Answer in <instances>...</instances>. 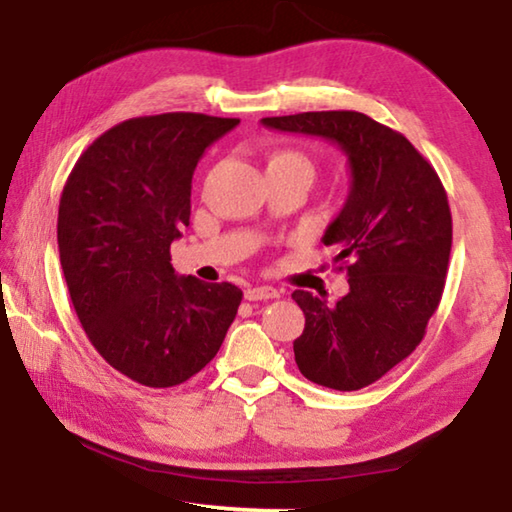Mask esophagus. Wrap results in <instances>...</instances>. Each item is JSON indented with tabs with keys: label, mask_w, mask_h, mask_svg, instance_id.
Wrapping results in <instances>:
<instances>
[{
	"label": "esophagus",
	"mask_w": 512,
	"mask_h": 512,
	"mask_svg": "<svg viewBox=\"0 0 512 512\" xmlns=\"http://www.w3.org/2000/svg\"><path fill=\"white\" fill-rule=\"evenodd\" d=\"M279 297V290L272 286H254L245 290L247 301H265V299H276Z\"/></svg>",
	"instance_id": "1"
}]
</instances>
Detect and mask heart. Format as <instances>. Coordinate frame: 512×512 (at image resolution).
<instances>
[{
    "mask_svg": "<svg viewBox=\"0 0 512 512\" xmlns=\"http://www.w3.org/2000/svg\"><path fill=\"white\" fill-rule=\"evenodd\" d=\"M270 167H301V170L313 174V165L301 152H292V149H283L270 158Z\"/></svg>",
    "mask_w": 512,
    "mask_h": 512,
    "instance_id": "b5f03b06",
    "label": "heart"
}]
</instances>
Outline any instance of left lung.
<instances>
[{
    "instance_id": "left-lung-1",
    "label": "left lung",
    "mask_w": 512,
    "mask_h": 512,
    "mask_svg": "<svg viewBox=\"0 0 512 512\" xmlns=\"http://www.w3.org/2000/svg\"><path fill=\"white\" fill-rule=\"evenodd\" d=\"M263 127L331 140L351 186L322 242L345 261L349 292L335 304L295 290L306 317L295 360L308 381L360 390L413 354L440 304L451 254L447 192L399 131L356 111L263 117ZM342 270V267H340Z\"/></svg>"
}]
</instances>
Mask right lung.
Listing matches in <instances>:
<instances>
[{
  "mask_svg": "<svg viewBox=\"0 0 512 512\" xmlns=\"http://www.w3.org/2000/svg\"><path fill=\"white\" fill-rule=\"evenodd\" d=\"M236 117H133L81 154L58 206V251L79 322L108 365L172 388L211 363L242 290L179 276L170 245L190 224L192 174Z\"/></svg>",
  "mask_w": 512,
  "mask_h": 512,
  "instance_id": "add662e5",
  "label": "right lung"
}]
</instances>
